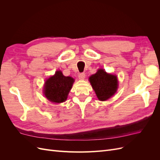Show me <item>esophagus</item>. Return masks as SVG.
Wrapping results in <instances>:
<instances>
[{"instance_id":"34e87169","label":"esophagus","mask_w":160,"mask_h":160,"mask_svg":"<svg viewBox=\"0 0 160 160\" xmlns=\"http://www.w3.org/2000/svg\"><path fill=\"white\" fill-rule=\"evenodd\" d=\"M85 77V72H80L79 74V78L80 79H83Z\"/></svg>"}]
</instances>
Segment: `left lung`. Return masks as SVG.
<instances>
[{"label": "left lung", "instance_id": "left-lung-1", "mask_svg": "<svg viewBox=\"0 0 160 160\" xmlns=\"http://www.w3.org/2000/svg\"><path fill=\"white\" fill-rule=\"evenodd\" d=\"M89 81L100 101H105L113 95L118 89V78L101 69L89 77Z\"/></svg>", "mask_w": 160, "mask_h": 160}]
</instances>
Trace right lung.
<instances>
[{
	"instance_id": "obj_1",
	"label": "right lung",
	"mask_w": 160,
	"mask_h": 160,
	"mask_svg": "<svg viewBox=\"0 0 160 160\" xmlns=\"http://www.w3.org/2000/svg\"><path fill=\"white\" fill-rule=\"evenodd\" d=\"M73 82L74 79L72 77H65L61 71H57L54 76L49 77L45 81L44 94L51 102H64Z\"/></svg>"
}]
</instances>
